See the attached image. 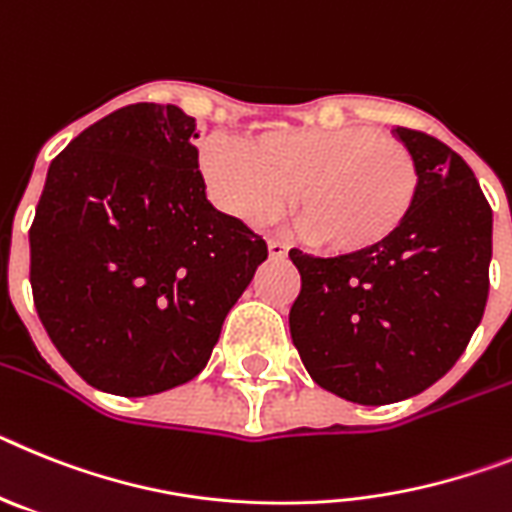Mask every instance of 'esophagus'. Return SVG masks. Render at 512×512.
Returning <instances> with one entry per match:
<instances>
[{
  "mask_svg": "<svg viewBox=\"0 0 512 512\" xmlns=\"http://www.w3.org/2000/svg\"><path fill=\"white\" fill-rule=\"evenodd\" d=\"M268 255L273 260H283L288 255V247L283 242H278V239H268Z\"/></svg>",
  "mask_w": 512,
  "mask_h": 512,
  "instance_id": "obj_1",
  "label": "esophagus"
}]
</instances>
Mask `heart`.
<instances>
[{
	"label": "heart",
	"mask_w": 512,
	"mask_h": 512,
	"mask_svg": "<svg viewBox=\"0 0 512 512\" xmlns=\"http://www.w3.org/2000/svg\"><path fill=\"white\" fill-rule=\"evenodd\" d=\"M201 170L224 211L265 224L291 203L304 237L330 252H366L415 206L420 170L394 136L366 126L273 128L250 141L216 133Z\"/></svg>",
	"instance_id": "obj_1"
}]
</instances>
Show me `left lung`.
<instances>
[{"instance_id": "8db88e82", "label": "left lung", "mask_w": 512, "mask_h": 512, "mask_svg": "<svg viewBox=\"0 0 512 512\" xmlns=\"http://www.w3.org/2000/svg\"><path fill=\"white\" fill-rule=\"evenodd\" d=\"M394 136L420 170L404 224L366 252H288L301 273L293 345L322 389L358 404L415 397L446 376L490 293L492 208L471 167L428 133Z\"/></svg>"}]
</instances>
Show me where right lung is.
Wrapping results in <instances>:
<instances>
[{"label": "right lung", "instance_id": "add662e5", "mask_svg": "<svg viewBox=\"0 0 512 512\" xmlns=\"http://www.w3.org/2000/svg\"><path fill=\"white\" fill-rule=\"evenodd\" d=\"M195 118L136 102L84 128L48 167L30 286L48 337L95 389L149 397L195 379L268 244L216 211Z\"/></svg>", "mask_w": 512, "mask_h": 512}]
</instances>
